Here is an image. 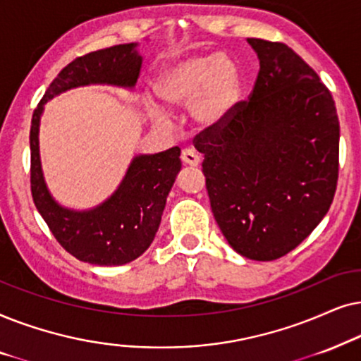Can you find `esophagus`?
<instances>
[{
    "label": "esophagus",
    "mask_w": 361,
    "mask_h": 361,
    "mask_svg": "<svg viewBox=\"0 0 361 361\" xmlns=\"http://www.w3.org/2000/svg\"><path fill=\"white\" fill-rule=\"evenodd\" d=\"M181 160H183V163H186V165H190V166H198L201 161L198 153H196L195 150H191V148H186V150L181 152Z\"/></svg>",
    "instance_id": "1"
}]
</instances>
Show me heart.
Instances as JSON below:
<instances>
[{"mask_svg":"<svg viewBox=\"0 0 361 361\" xmlns=\"http://www.w3.org/2000/svg\"><path fill=\"white\" fill-rule=\"evenodd\" d=\"M157 94L171 107L191 104V118L200 128L223 125L241 94V72L223 54H193L168 66L157 80ZM147 107L157 118L165 114L153 100Z\"/></svg>","mask_w":361,"mask_h":361,"instance_id":"heart-1","label":"heart"}]
</instances>
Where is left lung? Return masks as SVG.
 I'll return each instance as SVG.
<instances>
[{
	"label": "left lung",
	"mask_w": 361,
	"mask_h": 361,
	"mask_svg": "<svg viewBox=\"0 0 361 361\" xmlns=\"http://www.w3.org/2000/svg\"><path fill=\"white\" fill-rule=\"evenodd\" d=\"M247 42L261 64L251 95L193 143L231 247L274 261L299 246L334 201L340 125L330 90L299 54L284 42Z\"/></svg>",
	"instance_id": "obj_1"
}]
</instances>
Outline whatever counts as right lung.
Masks as SVG:
<instances>
[{
  "mask_svg": "<svg viewBox=\"0 0 361 361\" xmlns=\"http://www.w3.org/2000/svg\"><path fill=\"white\" fill-rule=\"evenodd\" d=\"M137 44H118L75 57L52 80L31 120V195L56 241L82 262L122 266L142 256L161 221L166 196L181 170L178 147L133 158L118 190L90 211H71L51 198L39 161V118L54 95L87 84L133 87L140 74L142 56Z\"/></svg>",
  "mask_w": 361,
  "mask_h": 361,
  "instance_id": "right-lung-1",
  "label": "right lung"
}]
</instances>
